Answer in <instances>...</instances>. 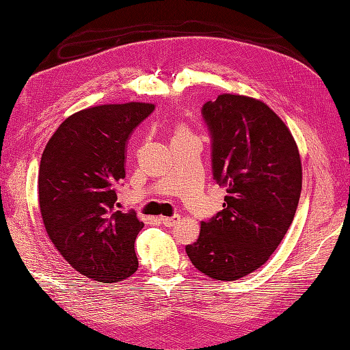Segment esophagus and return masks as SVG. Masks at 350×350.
Instances as JSON below:
<instances>
[{
    "label": "esophagus",
    "instance_id": "obj_1",
    "mask_svg": "<svg viewBox=\"0 0 350 350\" xmlns=\"http://www.w3.org/2000/svg\"><path fill=\"white\" fill-rule=\"evenodd\" d=\"M180 216H172V217H160V222L163 224V225H165V226H174V225H176L178 222H180Z\"/></svg>",
    "mask_w": 350,
    "mask_h": 350
}]
</instances>
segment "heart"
Returning <instances> with one entry per match:
<instances>
[{
	"mask_svg": "<svg viewBox=\"0 0 350 350\" xmlns=\"http://www.w3.org/2000/svg\"><path fill=\"white\" fill-rule=\"evenodd\" d=\"M185 134H190L189 128L184 126V125H178L176 130H175V135H185Z\"/></svg>",
	"mask_w": 350,
	"mask_h": 350,
	"instance_id": "obj_1",
	"label": "heart"
}]
</instances>
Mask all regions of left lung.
<instances>
[{"label":"left lung","mask_w":350,"mask_h":350,"mask_svg":"<svg viewBox=\"0 0 350 350\" xmlns=\"http://www.w3.org/2000/svg\"><path fill=\"white\" fill-rule=\"evenodd\" d=\"M202 115L213 137L215 180L228 195L185 252L199 272L235 281L265 265L293 222L301 155L288 126L260 99L222 94Z\"/></svg>","instance_id":"left-lung-1"}]
</instances>
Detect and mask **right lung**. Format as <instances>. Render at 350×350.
I'll list each match as a JSON object with an SVG mask.
<instances>
[{
	"label": "right lung",
	"mask_w": 350,
	"mask_h": 350,
	"mask_svg": "<svg viewBox=\"0 0 350 350\" xmlns=\"http://www.w3.org/2000/svg\"><path fill=\"white\" fill-rule=\"evenodd\" d=\"M155 105L104 104L66 118L39 166V206L49 240L70 267L98 282H119L139 267L134 241L144 222L116 208L126 140Z\"/></svg>",
	"instance_id": "right-lung-1"
}]
</instances>
